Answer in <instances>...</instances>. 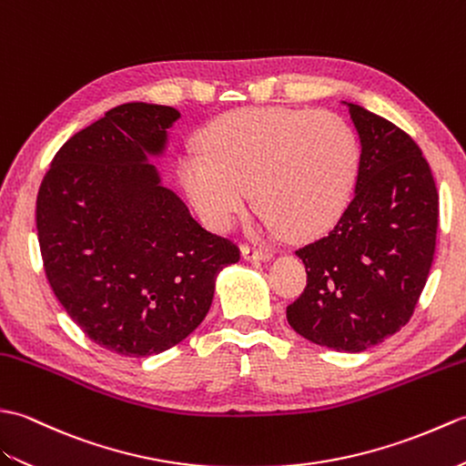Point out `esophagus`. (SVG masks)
I'll return each mask as SVG.
<instances>
[{
	"instance_id": "34e87169",
	"label": "esophagus",
	"mask_w": 466,
	"mask_h": 466,
	"mask_svg": "<svg viewBox=\"0 0 466 466\" xmlns=\"http://www.w3.org/2000/svg\"><path fill=\"white\" fill-rule=\"evenodd\" d=\"M241 257L245 261H268L273 257V253L268 249H255V247L243 245L241 247Z\"/></svg>"
}]
</instances>
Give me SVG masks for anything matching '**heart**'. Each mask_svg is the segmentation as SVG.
<instances>
[{"label":"heart","instance_id":"b5f03b06","mask_svg":"<svg viewBox=\"0 0 466 466\" xmlns=\"http://www.w3.org/2000/svg\"><path fill=\"white\" fill-rule=\"evenodd\" d=\"M203 153L179 159V181L195 211L227 231L251 203L271 231L313 237L345 213L359 173V141L329 111L247 107L211 121Z\"/></svg>","mask_w":466,"mask_h":466}]
</instances>
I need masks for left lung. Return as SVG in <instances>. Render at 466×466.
Here are the masks:
<instances>
[{
  "label": "left lung",
  "instance_id": "1",
  "mask_svg": "<svg viewBox=\"0 0 466 466\" xmlns=\"http://www.w3.org/2000/svg\"><path fill=\"white\" fill-rule=\"evenodd\" d=\"M355 195L327 237L295 255L307 287L287 320L315 345L360 353L409 323L432 265L439 193L422 151L405 131L355 103Z\"/></svg>",
  "mask_w": 466,
  "mask_h": 466
}]
</instances>
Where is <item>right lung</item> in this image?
Segmentation results:
<instances>
[{"instance_id": "obj_1", "label": "right lung", "mask_w": 466, "mask_h": 466, "mask_svg": "<svg viewBox=\"0 0 466 466\" xmlns=\"http://www.w3.org/2000/svg\"><path fill=\"white\" fill-rule=\"evenodd\" d=\"M177 109L131 101L61 147L37 195L47 281L99 347L149 357L201 325L215 281L239 249L193 219L151 159L167 151Z\"/></svg>"}]
</instances>
